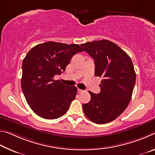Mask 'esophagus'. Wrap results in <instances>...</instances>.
I'll list each match as a JSON object with an SVG mask.
<instances>
[{
  "instance_id": "1",
  "label": "esophagus",
  "mask_w": 155,
  "mask_h": 155,
  "mask_svg": "<svg viewBox=\"0 0 155 155\" xmlns=\"http://www.w3.org/2000/svg\"><path fill=\"white\" fill-rule=\"evenodd\" d=\"M77 91H78V93H81V92H83V90H80V89H77Z\"/></svg>"
}]
</instances>
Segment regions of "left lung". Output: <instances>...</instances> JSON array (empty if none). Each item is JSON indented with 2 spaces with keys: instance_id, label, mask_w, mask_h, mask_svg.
I'll return each instance as SVG.
<instances>
[{
  "instance_id": "8db88e82",
  "label": "left lung",
  "mask_w": 155,
  "mask_h": 155,
  "mask_svg": "<svg viewBox=\"0 0 155 155\" xmlns=\"http://www.w3.org/2000/svg\"><path fill=\"white\" fill-rule=\"evenodd\" d=\"M81 46L94 59V75L103 78L101 92L89 91L91 100L83 104V111L91 122L106 124L116 119L129 104L136 80L134 66L127 52L111 41H93Z\"/></svg>"
}]
</instances>
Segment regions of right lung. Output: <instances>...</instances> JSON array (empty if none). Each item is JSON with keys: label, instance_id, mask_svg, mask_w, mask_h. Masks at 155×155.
Masks as SVG:
<instances>
[{"label": "right lung", "instance_id": "1", "mask_svg": "<svg viewBox=\"0 0 155 155\" xmlns=\"http://www.w3.org/2000/svg\"><path fill=\"white\" fill-rule=\"evenodd\" d=\"M83 51L78 44L54 41L40 44L28 51L22 62L21 86L28 104L39 116L57 119L69 109L77 88L53 78L65 71L75 54Z\"/></svg>", "mask_w": 155, "mask_h": 155}]
</instances>
